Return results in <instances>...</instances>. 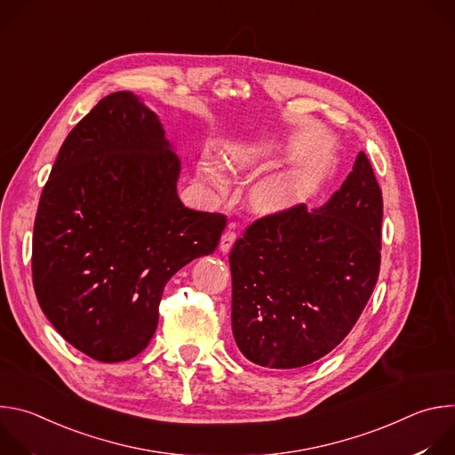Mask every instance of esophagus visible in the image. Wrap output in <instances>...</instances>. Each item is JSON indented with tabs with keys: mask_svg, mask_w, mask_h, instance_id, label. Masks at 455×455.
Wrapping results in <instances>:
<instances>
[{
	"mask_svg": "<svg viewBox=\"0 0 455 455\" xmlns=\"http://www.w3.org/2000/svg\"><path fill=\"white\" fill-rule=\"evenodd\" d=\"M232 227L234 225H230V228L227 230V232H223V235H221V241H220V250L221 251H228L230 248H232V244L235 243V232L232 230Z\"/></svg>",
	"mask_w": 455,
	"mask_h": 455,
	"instance_id": "1",
	"label": "esophagus"
}]
</instances>
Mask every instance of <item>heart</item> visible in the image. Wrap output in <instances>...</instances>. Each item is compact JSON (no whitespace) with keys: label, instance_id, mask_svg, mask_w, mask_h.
<instances>
[{"label":"heart","instance_id":"obj_1","mask_svg":"<svg viewBox=\"0 0 455 455\" xmlns=\"http://www.w3.org/2000/svg\"><path fill=\"white\" fill-rule=\"evenodd\" d=\"M204 172L209 180H212V181L218 180V172L214 167L205 165ZM288 198H290V185L283 180L268 181V183L259 187V190H257V202L265 207H281L288 202Z\"/></svg>","mask_w":455,"mask_h":455}]
</instances>
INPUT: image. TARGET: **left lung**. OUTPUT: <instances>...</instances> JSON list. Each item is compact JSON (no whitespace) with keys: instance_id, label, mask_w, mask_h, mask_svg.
Returning a JSON list of instances; mask_svg holds the SVG:
<instances>
[{"instance_id":"left-lung-1","label":"left lung","mask_w":455,"mask_h":455,"mask_svg":"<svg viewBox=\"0 0 455 455\" xmlns=\"http://www.w3.org/2000/svg\"><path fill=\"white\" fill-rule=\"evenodd\" d=\"M381 188L365 153L331 200L255 220L230 251L232 333L270 369H297L353 330L379 274Z\"/></svg>"}]
</instances>
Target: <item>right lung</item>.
I'll use <instances>...</instances> for the list:
<instances>
[{
  "instance_id": "obj_1",
  "label": "right lung",
  "mask_w": 455,
  "mask_h": 455,
  "mask_svg": "<svg viewBox=\"0 0 455 455\" xmlns=\"http://www.w3.org/2000/svg\"><path fill=\"white\" fill-rule=\"evenodd\" d=\"M180 160L132 92L104 97L59 149L32 237L37 302L59 335L99 362L144 351L167 281L216 250L223 214L187 209Z\"/></svg>"
}]
</instances>
